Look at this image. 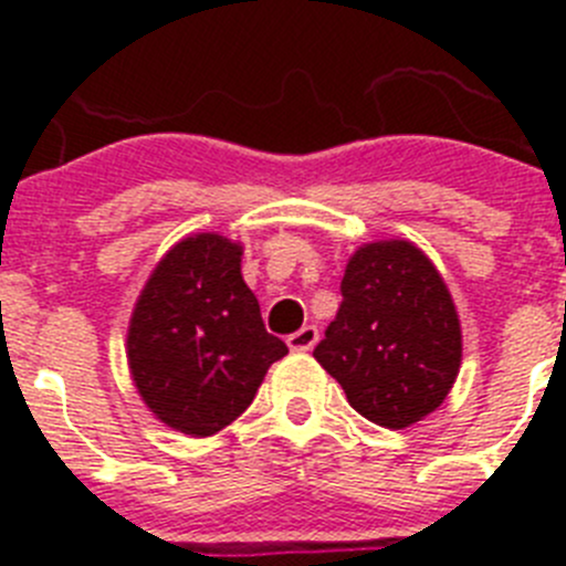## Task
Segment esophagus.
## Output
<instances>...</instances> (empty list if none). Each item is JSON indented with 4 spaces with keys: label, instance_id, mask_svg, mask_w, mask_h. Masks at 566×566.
<instances>
[{
    "label": "esophagus",
    "instance_id": "obj_1",
    "mask_svg": "<svg viewBox=\"0 0 566 566\" xmlns=\"http://www.w3.org/2000/svg\"><path fill=\"white\" fill-rule=\"evenodd\" d=\"M317 339H319V332L314 326H303L300 328V332H294V334H289V348H292V352H308V348H314V345H317Z\"/></svg>",
    "mask_w": 566,
    "mask_h": 566
}]
</instances>
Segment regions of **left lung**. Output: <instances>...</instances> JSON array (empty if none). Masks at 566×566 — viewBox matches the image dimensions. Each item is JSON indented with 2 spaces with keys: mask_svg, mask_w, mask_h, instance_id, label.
Segmentation results:
<instances>
[{
  "mask_svg": "<svg viewBox=\"0 0 566 566\" xmlns=\"http://www.w3.org/2000/svg\"><path fill=\"white\" fill-rule=\"evenodd\" d=\"M343 303L314 348L354 411L382 428H408L457 382L462 332L433 263L405 240L357 249L339 283Z\"/></svg>",
  "mask_w": 566,
  "mask_h": 566,
  "instance_id": "obj_1",
  "label": "left lung"
}]
</instances>
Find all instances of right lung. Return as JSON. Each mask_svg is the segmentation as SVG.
Masks as SVG:
<instances>
[{"label":"right lung","instance_id":"right-lung-1","mask_svg":"<svg viewBox=\"0 0 566 566\" xmlns=\"http://www.w3.org/2000/svg\"><path fill=\"white\" fill-rule=\"evenodd\" d=\"M243 249L195 234L169 249L135 303L127 359L149 411L175 431L212 437L252 405L286 343L266 332L240 277Z\"/></svg>","mask_w":566,"mask_h":566}]
</instances>
